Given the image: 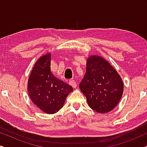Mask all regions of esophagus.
Here are the masks:
<instances>
[{
	"label": "esophagus",
	"mask_w": 147,
	"mask_h": 147,
	"mask_svg": "<svg viewBox=\"0 0 147 147\" xmlns=\"http://www.w3.org/2000/svg\"><path fill=\"white\" fill-rule=\"evenodd\" d=\"M69 84L70 86H71L74 88H76V86H77V83L74 80H70L69 82Z\"/></svg>",
	"instance_id": "1"
}]
</instances>
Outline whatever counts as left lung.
I'll return each instance as SVG.
<instances>
[{
  "instance_id": "8db88e82",
  "label": "left lung",
  "mask_w": 147,
  "mask_h": 147,
  "mask_svg": "<svg viewBox=\"0 0 147 147\" xmlns=\"http://www.w3.org/2000/svg\"><path fill=\"white\" fill-rule=\"evenodd\" d=\"M79 87L92 110L106 113L116 107L122 97L123 82L115 69L101 57L88 58Z\"/></svg>"
}]
</instances>
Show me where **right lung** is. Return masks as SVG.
Instances as JSON below:
<instances>
[{"label":"right lung","instance_id":"1","mask_svg":"<svg viewBox=\"0 0 147 147\" xmlns=\"http://www.w3.org/2000/svg\"><path fill=\"white\" fill-rule=\"evenodd\" d=\"M51 53L42 56L34 65L28 82V91L34 104L47 114L63 107L73 88L55 78L51 71Z\"/></svg>","mask_w":147,"mask_h":147}]
</instances>
